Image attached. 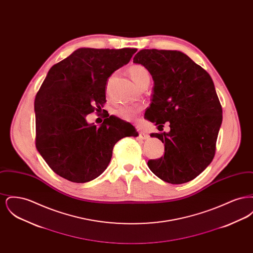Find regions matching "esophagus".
<instances>
[{
  "mask_svg": "<svg viewBox=\"0 0 253 253\" xmlns=\"http://www.w3.org/2000/svg\"><path fill=\"white\" fill-rule=\"evenodd\" d=\"M137 132H138V135H139L140 138H142V139L148 138V134L146 132H143L140 128H137Z\"/></svg>",
  "mask_w": 253,
  "mask_h": 253,
  "instance_id": "1",
  "label": "esophagus"
}]
</instances>
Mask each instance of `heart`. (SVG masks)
<instances>
[{
  "instance_id": "b5f03b06",
  "label": "heart",
  "mask_w": 253,
  "mask_h": 253,
  "mask_svg": "<svg viewBox=\"0 0 253 253\" xmlns=\"http://www.w3.org/2000/svg\"><path fill=\"white\" fill-rule=\"evenodd\" d=\"M128 73L131 77L134 84L138 85L139 87L145 83L150 82V74L148 70L141 64H133L131 65L128 69ZM139 106L134 105H121L120 107L115 109L113 111V114L122 120L127 121H132L135 120L137 115L140 112Z\"/></svg>"
}]
</instances>
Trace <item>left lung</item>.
<instances>
[{"instance_id": "left-lung-1", "label": "left lung", "mask_w": 253, "mask_h": 253, "mask_svg": "<svg viewBox=\"0 0 253 253\" xmlns=\"http://www.w3.org/2000/svg\"><path fill=\"white\" fill-rule=\"evenodd\" d=\"M151 73L155 86L146 119L169 132H153L165 143V154L150 159L148 166L170 184L198 176L212 161L222 106L213 82L200 65L180 51L142 49L133 58Z\"/></svg>"}]
</instances>
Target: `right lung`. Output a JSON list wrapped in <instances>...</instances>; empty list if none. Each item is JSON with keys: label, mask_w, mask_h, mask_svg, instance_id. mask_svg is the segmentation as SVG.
Returning a JSON list of instances; mask_svg holds the SVG:
<instances>
[{"label": "right lung", "mask_w": 253, "mask_h": 253, "mask_svg": "<svg viewBox=\"0 0 253 253\" xmlns=\"http://www.w3.org/2000/svg\"><path fill=\"white\" fill-rule=\"evenodd\" d=\"M136 50L80 48L50 68L34 102L36 148L58 175L75 183L95 179L107 168L115 144L137 135L116 117L99 127L85 120L105 104L109 77Z\"/></svg>", "instance_id": "obj_1"}]
</instances>
